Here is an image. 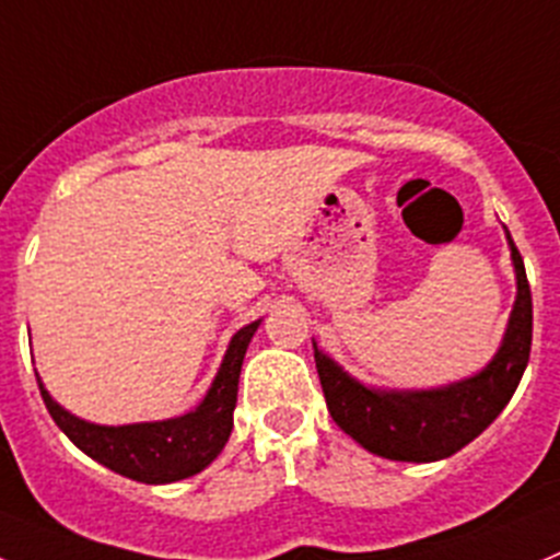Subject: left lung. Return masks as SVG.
Here are the masks:
<instances>
[{
  "mask_svg": "<svg viewBox=\"0 0 560 560\" xmlns=\"http://www.w3.org/2000/svg\"><path fill=\"white\" fill-rule=\"evenodd\" d=\"M516 305L492 363L472 380L443 390L380 393L338 369L313 346L327 409L335 423L365 451L396 462H436L472 443L509 404L523 380L534 338V302L520 249L511 242Z\"/></svg>",
  "mask_w": 560,
  "mask_h": 560,
  "instance_id": "left-lung-1",
  "label": "left lung"
}]
</instances>
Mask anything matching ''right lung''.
I'll list each match as a JSON object with an SVG mask.
<instances>
[{
  "label": "right lung",
  "mask_w": 560,
  "mask_h": 560,
  "mask_svg": "<svg viewBox=\"0 0 560 560\" xmlns=\"http://www.w3.org/2000/svg\"><path fill=\"white\" fill-rule=\"evenodd\" d=\"M255 329H258V322L247 324L233 335L225 360L220 365V374H217L214 385L206 393L200 407L173 420L135 425H95L66 412L44 390L40 380H37V387H40V396H44V404L55 423L90 459L142 483L180 481V478H189L209 467L217 459V454L225 448L233 429V409H236L244 351H247Z\"/></svg>",
  "instance_id": "obj_1"
}]
</instances>
